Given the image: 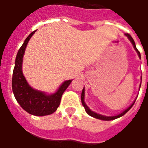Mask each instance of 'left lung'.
<instances>
[{"label":"left lung","mask_w":148,"mask_h":148,"mask_svg":"<svg viewBox=\"0 0 148 148\" xmlns=\"http://www.w3.org/2000/svg\"><path fill=\"white\" fill-rule=\"evenodd\" d=\"M125 36L128 38V39L130 40V42L132 43V45H133V47L134 49L136 50V51L137 52V54H138V55H139V58H141V56H140V51L137 50L136 47V43H135V42H134L133 39H132V37L129 34H125ZM142 80V79H141ZM140 86H141V84L140 85ZM81 100H82V106H84V108H85V110H86V112L88 114L90 115V116H93V117L94 118H97V119H99V120H102V121H112V120H115V119H117V118L121 117V116H124L127 112H128L129 110H130V109L133 106L134 103H135V101H136V100L134 101L133 103L128 108H127V109H125L124 111H123L122 112H121L120 114L116 115V116H103V115H101V114H98V113H97V112H95L92 111L91 109L88 107V106H86V104L85 103V89L83 88V90H82V95H81Z\"/></svg>","instance_id":"1"}]
</instances>
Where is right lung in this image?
I'll list each match as a JSON object with an SVG mask.
<instances>
[{"label":"right lung","instance_id":"right-lung-1","mask_svg":"<svg viewBox=\"0 0 148 148\" xmlns=\"http://www.w3.org/2000/svg\"><path fill=\"white\" fill-rule=\"evenodd\" d=\"M36 32L32 33L24 40L23 45L18 51L12 79V87L16 100L22 109L34 116H47L52 114L60 105L62 93L66 90L72 80L65 81L58 90L52 94H47L44 92L33 89L27 83L22 71V62L25 49L31 37Z\"/></svg>","mask_w":148,"mask_h":148}]
</instances>
